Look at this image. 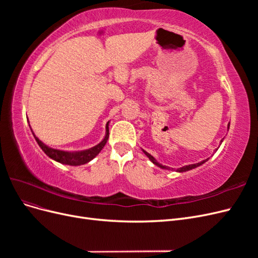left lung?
I'll use <instances>...</instances> for the list:
<instances>
[{
	"instance_id": "left-lung-1",
	"label": "left lung",
	"mask_w": 258,
	"mask_h": 258,
	"mask_svg": "<svg viewBox=\"0 0 258 258\" xmlns=\"http://www.w3.org/2000/svg\"><path fill=\"white\" fill-rule=\"evenodd\" d=\"M229 127H230V122L228 123V126H227V128H228V130H229ZM223 141H224V139L222 140V141H221V143L220 144H222L223 143ZM143 151V153L147 156V157H148V159H150L153 163H154V165H156V166H157V167H159L160 169H165V170H171L169 167H167V166H163V165H161V163H159L157 160H156L154 157H153V156L151 155V154H148L146 151H144V150H142ZM217 151V148H216V150H215V152ZM209 160V158L208 159H205V160H202L201 162H198V163H192V165H188V166H184V167H182V168H177L175 171H176V172H179V173H181V172H186V171H189V170H192V169H195V168H197V167H200L201 165H204V163L205 162H207ZM173 170V169H172Z\"/></svg>"
}]
</instances>
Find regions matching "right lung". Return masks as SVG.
<instances>
[{
    "label": "right lung",
    "mask_w": 258,
    "mask_h": 258,
    "mask_svg": "<svg viewBox=\"0 0 258 258\" xmlns=\"http://www.w3.org/2000/svg\"><path fill=\"white\" fill-rule=\"evenodd\" d=\"M29 121V119H28ZM108 123L110 121L106 122L105 126V136L103 138L102 141H101L99 144H97L96 146H92L88 150H84V151H74V152H70V151H62V150H58V148H52L48 145H46L45 143H43L40 139H38L34 132L32 131V135L35 139V141L37 142V144L40 145V147L42 148V151L48 156L49 158H51L52 160L57 161L62 163V165H68V166H82L87 163L89 161H91L96 156L102 151V148L104 147V145L107 142L108 139ZM31 128V127H30Z\"/></svg>",
    "instance_id": "add662e5"
}]
</instances>
